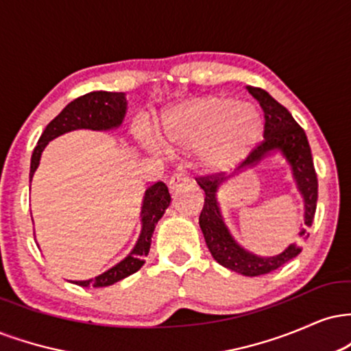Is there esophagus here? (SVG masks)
I'll use <instances>...</instances> for the list:
<instances>
[{"label":"esophagus","instance_id":"obj_1","mask_svg":"<svg viewBox=\"0 0 351 351\" xmlns=\"http://www.w3.org/2000/svg\"><path fill=\"white\" fill-rule=\"evenodd\" d=\"M188 183H189V178L184 175V173H176V175H173L170 181H168V188H170L171 193H175L183 186H186Z\"/></svg>","mask_w":351,"mask_h":351}]
</instances>
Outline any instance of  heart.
<instances>
[{
    "label": "heart",
    "mask_w": 351,
    "mask_h": 351,
    "mask_svg": "<svg viewBox=\"0 0 351 351\" xmlns=\"http://www.w3.org/2000/svg\"><path fill=\"white\" fill-rule=\"evenodd\" d=\"M158 132L168 150L199 148L201 165L209 171H223L243 162L256 147L263 119L251 104L206 95L165 110Z\"/></svg>",
    "instance_id": "1"
}]
</instances>
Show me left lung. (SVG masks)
Listing matches in <instances>:
<instances>
[{"label":"left lung","mask_w":351,"mask_h":351,"mask_svg":"<svg viewBox=\"0 0 351 351\" xmlns=\"http://www.w3.org/2000/svg\"><path fill=\"white\" fill-rule=\"evenodd\" d=\"M247 90L259 102L264 112V142L244 160L243 165L232 175L199 178V188L206 195L204 208L199 215V228L203 231L209 252L217 264L229 271L243 274V276L256 277L279 269L280 265L299 256L302 249L297 244H289L284 251L276 256H257V254L244 249L234 239L224 221L223 209L217 199L221 186L241 173L256 168L269 156L279 153L291 167L297 191L300 193L302 201H304V224H300L299 236L300 239L305 241L308 237V232L304 226H312L313 216H315L318 183L315 168H313L312 152H310L304 128L293 120L291 112L280 106L264 88L247 86Z\"/></svg>","instance_id":"1"}]
</instances>
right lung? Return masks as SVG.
I'll return each instance as SVG.
<instances>
[{"label": "right lung", "mask_w": 351, "mask_h": 351, "mask_svg": "<svg viewBox=\"0 0 351 351\" xmlns=\"http://www.w3.org/2000/svg\"><path fill=\"white\" fill-rule=\"evenodd\" d=\"M127 97L123 92H90L82 97L72 100L62 108V112L56 117L52 122L44 128L41 138L36 145L33 156H31V170H29V184L33 176L38 170L39 162L44 148L51 140L58 136L69 134L74 130H94V132H108L115 130L122 125L125 114H127ZM171 196L168 193L167 184L158 181L145 189L142 199V209H140V234L132 251L119 261L106 272L92 277L87 280H71L72 284H77L80 287H108L115 282L125 279L138 271L145 264V257L148 256L152 245L153 231L156 223L162 219V216L170 206Z\"/></svg>", "instance_id": "1"}]
</instances>
